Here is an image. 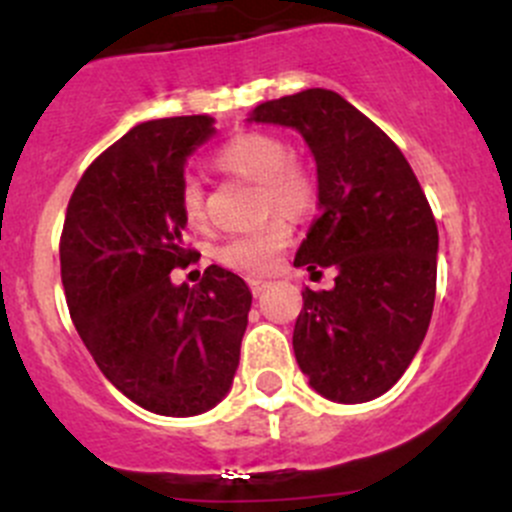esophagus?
Listing matches in <instances>:
<instances>
[{
  "label": "esophagus",
  "mask_w": 512,
  "mask_h": 512,
  "mask_svg": "<svg viewBox=\"0 0 512 512\" xmlns=\"http://www.w3.org/2000/svg\"><path fill=\"white\" fill-rule=\"evenodd\" d=\"M267 287H270V282H267V280H250V289H252V294H255V297H260V294L265 292Z\"/></svg>",
  "instance_id": "esophagus-1"
}]
</instances>
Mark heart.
I'll return each mask as SVG.
<instances>
[{
	"label": "heart",
	"instance_id": "b5f03b06",
	"mask_svg": "<svg viewBox=\"0 0 512 512\" xmlns=\"http://www.w3.org/2000/svg\"><path fill=\"white\" fill-rule=\"evenodd\" d=\"M289 148L272 133H240L227 141L215 156V165L235 178L257 183V203L265 215L307 218L317 203V180L312 170L287 156ZM180 213L185 223L198 227L205 220V195L195 180L180 188ZM292 230L285 220H272L250 235L225 240L215 250V260L245 275H265L275 267L277 255L287 247Z\"/></svg>",
	"mask_w": 512,
	"mask_h": 512
}]
</instances>
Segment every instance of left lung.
<instances>
[{
  "label": "left lung",
  "instance_id": "8db88e82",
  "mask_svg": "<svg viewBox=\"0 0 512 512\" xmlns=\"http://www.w3.org/2000/svg\"><path fill=\"white\" fill-rule=\"evenodd\" d=\"M250 123L297 131L317 163L319 218L294 267L337 272L304 287L292 347L317 394L337 404L379 399L421 347L436 299L438 227L396 143L344 96L307 89L252 108Z\"/></svg>",
  "mask_w": 512,
  "mask_h": 512
}]
</instances>
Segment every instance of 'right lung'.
I'll return each mask as SVG.
<instances>
[{
    "mask_svg": "<svg viewBox=\"0 0 512 512\" xmlns=\"http://www.w3.org/2000/svg\"><path fill=\"white\" fill-rule=\"evenodd\" d=\"M213 136V116L138 123L89 165L66 208L61 282L76 332L103 376L158 416H198L225 399L252 304L225 267L210 265L195 287L170 280L193 260L185 163Z\"/></svg>",
    "mask_w": 512,
    "mask_h": 512,
    "instance_id": "obj_1",
    "label": "right lung"
}]
</instances>
